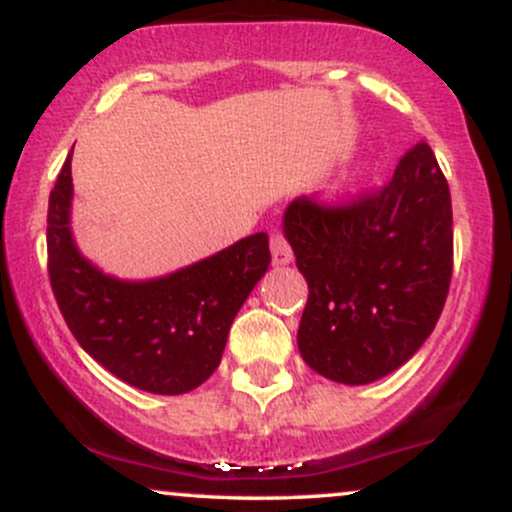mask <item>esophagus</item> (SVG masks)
Wrapping results in <instances>:
<instances>
[{"instance_id":"1","label":"esophagus","mask_w":512,"mask_h":512,"mask_svg":"<svg viewBox=\"0 0 512 512\" xmlns=\"http://www.w3.org/2000/svg\"><path fill=\"white\" fill-rule=\"evenodd\" d=\"M269 248H272L274 264H289L293 260V250H291L289 240L281 236L279 231H274L272 238H269Z\"/></svg>"}]
</instances>
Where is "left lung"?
<instances>
[{
  "mask_svg": "<svg viewBox=\"0 0 512 512\" xmlns=\"http://www.w3.org/2000/svg\"><path fill=\"white\" fill-rule=\"evenodd\" d=\"M284 233L308 281L298 349L315 373L366 385L407 363L436 327L452 276L450 187L431 146L346 204L293 199Z\"/></svg>",
  "mask_w": 512,
  "mask_h": 512,
  "instance_id": "8db88e82",
  "label": "left lung"
}]
</instances>
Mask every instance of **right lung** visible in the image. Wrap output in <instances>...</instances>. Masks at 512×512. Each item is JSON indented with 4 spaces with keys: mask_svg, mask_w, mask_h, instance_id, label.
<instances>
[{
    "mask_svg": "<svg viewBox=\"0 0 512 512\" xmlns=\"http://www.w3.org/2000/svg\"><path fill=\"white\" fill-rule=\"evenodd\" d=\"M72 190L69 154L50 192L48 274L74 339L105 370L139 390H195L219 368L233 317L272 262L267 233L161 279L120 281L76 248L69 228Z\"/></svg>",
    "mask_w": 512,
    "mask_h": 512,
    "instance_id": "obj_1",
    "label": "right lung"
}]
</instances>
